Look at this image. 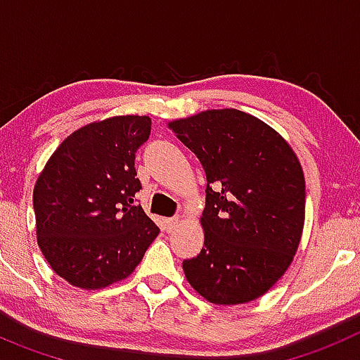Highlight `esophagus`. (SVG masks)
I'll return each mask as SVG.
<instances>
[{"label": "esophagus", "mask_w": 360, "mask_h": 360, "mask_svg": "<svg viewBox=\"0 0 360 360\" xmlns=\"http://www.w3.org/2000/svg\"><path fill=\"white\" fill-rule=\"evenodd\" d=\"M178 225H180V218H178V216H174V218H167L165 219V229H167V231H174V229L178 227Z\"/></svg>", "instance_id": "34e87169"}]
</instances>
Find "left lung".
I'll return each mask as SVG.
<instances>
[{
  "label": "left lung",
  "instance_id": "1",
  "mask_svg": "<svg viewBox=\"0 0 360 360\" xmlns=\"http://www.w3.org/2000/svg\"><path fill=\"white\" fill-rule=\"evenodd\" d=\"M203 165V249L184 262L187 281L214 304H243L274 287L297 252L304 174L269 124L245 111L207 110L169 122Z\"/></svg>",
  "mask_w": 360,
  "mask_h": 360
}]
</instances>
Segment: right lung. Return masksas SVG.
<instances>
[{
  "instance_id": "add662e5",
  "label": "right lung",
  "mask_w": 360,
  "mask_h": 360,
  "mask_svg": "<svg viewBox=\"0 0 360 360\" xmlns=\"http://www.w3.org/2000/svg\"><path fill=\"white\" fill-rule=\"evenodd\" d=\"M151 119L120 115L59 144L34 186L37 243L57 276L98 290L128 278L160 229L135 203V153Z\"/></svg>"
}]
</instances>
